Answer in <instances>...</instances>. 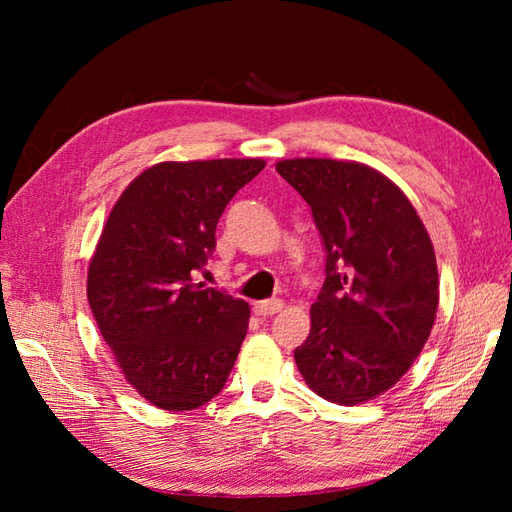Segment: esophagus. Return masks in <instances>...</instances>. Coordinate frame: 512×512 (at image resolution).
I'll list each match as a JSON object with an SVG mask.
<instances>
[{
  "mask_svg": "<svg viewBox=\"0 0 512 512\" xmlns=\"http://www.w3.org/2000/svg\"><path fill=\"white\" fill-rule=\"evenodd\" d=\"M281 308H284V303L281 299H266V301H257L255 303V312L259 317H273Z\"/></svg>",
  "mask_w": 512,
  "mask_h": 512,
  "instance_id": "1",
  "label": "esophagus"
}]
</instances>
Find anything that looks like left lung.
<instances>
[{
  "label": "left lung",
  "instance_id": "left-lung-1",
  "mask_svg": "<svg viewBox=\"0 0 512 512\" xmlns=\"http://www.w3.org/2000/svg\"><path fill=\"white\" fill-rule=\"evenodd\" d=\"M279 176L308 202L325 250L310 334L295 350L312 391L358 405L416 361L438 310L427 228L383 173L330 158L281 160Z\"/></svg>",
  "mask_w": 512,
  "mask_h": 512
}]
</instances>
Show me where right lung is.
Segmentation results:
<instances>
[{
  "label": "right lung",
  "instance_id": "obj_1",
  "mask_svg": "<svg viewBox=\"0 0 512 512\" xmlns=\"http://www.w3.org/2000/svg\"><path fill=\"white\" fill-rule=\"evenodd\" d=\"M264 160L160 162L129 184L90 262L88 301L129 385L187 411L220 394L248 328V303L195 284L215 228Z\"/></svg>",
  "mask_w": 512,
  "mask_h": 512
}]
</instances>
